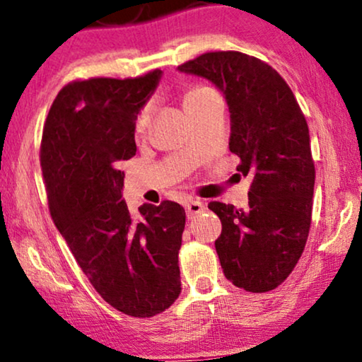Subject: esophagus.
I'll return each instance as SVG.
<instances>
[{"mask_svg": "<svg viewBox=\"0 0 362 362\" xmlns=\"http://www.w3.org/2000/svg\"><path fill=\"white\" fill-rule=\"evenodd\" d=\"M205 205L202 204L200 200H195V199H190L189 202H185V210H187V216L189 218H194L195 215H199L200 211H204Z\"/></svg>", "mask_w": 362, "mask_h": 362, "instance_id": "1", "label": "esophagus"}]
</instances>
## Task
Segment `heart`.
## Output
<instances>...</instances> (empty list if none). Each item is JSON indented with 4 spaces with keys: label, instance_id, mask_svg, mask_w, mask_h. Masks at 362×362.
I'll use <instances>...</instances> for the list:
<instances>
[{
    "label": "heart",
    "instance_id": "obj_1",
    "mask_svg": "<svg viewBox=\"0 0 362 362\" xmlns=\"http://www.w3.org/2000/svg\"><path fill=\"white\" fill-rule=\"evenodd\" d=\"M211 98H218V95H216V93L210 88V86L195 84V86H190V88L184 93V104L185 107H192V105H199ZM148 115H151V105H146V107L141 110V114H139V119H137L139 129H142L144 125L147 124Z\"/></svg>",
    "mask_w": 362,
    "mask_h": 362
}]
</instances>
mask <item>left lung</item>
<instances>
[{"mask_svg":"<svg viewBox=\"0 0 362 362\" xmlns=\"http://www.w3.org/2000/svg\"><path fill=\"white\" fill-rule=\"evenodd\" d=\"M223 93L230 109V152L252 175L248 209L210 202L221 233L215 240L226 279L264 293L295 269L311 226L315 162L305 115L286 81L267 62L238 51L205 52L178 66Z\"/></svg>","mask_w":362,"mask_h":362,"instance_id":"left-lung-1","label":"left lung"}]
</instances>
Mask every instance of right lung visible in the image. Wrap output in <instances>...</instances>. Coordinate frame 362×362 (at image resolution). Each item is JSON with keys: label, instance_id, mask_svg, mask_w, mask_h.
<instances>
[{"label": "right lung", "instance_id": "1", "mask_svg": "<svg viewBox=\"0 0 362 362\" xmlns=\"http://www.w3.org/2000/svg\"><path fill=\"white\" fill-rule=\"evenodd\" d=\"M160 76L72 81L51 105L40 152L52 221L94 290L134 317L165 311L182 291L184 206L144 204L134 218L119 168L136 156L137 114Z\"/></svg>", "mask_w": 362, "mask_h": 362}]
</instances>
